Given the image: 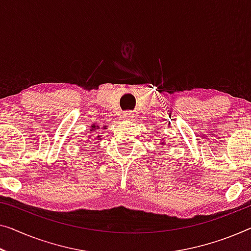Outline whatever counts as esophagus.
<instances>
[{"instance_id":"obj_1","label":"esophagus","mask_w":251,"mask_h":251,"mask_svg":"<svg viewBox=\"0 0 251 251\" xmlns=\"http://www.w3.org/2000/svg\"><path fill=\"white\" fill-rule=\"evenodd\" d=\"M124 117L125 118H128V119L133 118L134 117V113H133V111H130V110H127V111H125V113H124Z\"/></svg>"}]
</instances>
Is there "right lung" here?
Listing matches in <instances>:
<instances>
[{
	"instance_id": "right-lung-1",
	"label": "right lung",
	"mask_w": 251,
	"mask_h": 251,
	"mask_svg": "<svg viewBox=\"0 0 251 251\" xmlns=\"http://www.w3.org/2000/svg\"><path fill=\"white\" fill-rule=\"evenodd\" d=\"M93 127H96L95 125H93ZM97 140H100V136H98V138H97Z\"/></svg>"
}]
</instances>
